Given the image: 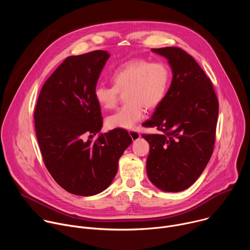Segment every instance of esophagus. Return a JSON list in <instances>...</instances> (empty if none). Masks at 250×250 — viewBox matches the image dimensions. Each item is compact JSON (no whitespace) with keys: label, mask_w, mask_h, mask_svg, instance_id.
<instances>
[{"label":"esophagus","mask_w":250,"mask_h":250,"mask_svg":"<svg viewBox=\"0 0 250 250\" xmlns=\"http://www.w3.org/2000/svg\"><path fill=\"white\" fill-rule=\"evenodd\" d=\"M128 133H129V135H130V137H131V139H132L133 141H134V140H137V139L140 137V133H139V131L136 130V129H131V130L128 131Z\"/></svg>","instance_id":"esophagus-1"}]
</instances>
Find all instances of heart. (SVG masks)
Listing matches in <instances>:
<instances>
[{
	"instance_id": "1",
	"label": "heart",
	"mask_w": 250,
	"mask_h": 250,
	"mask_svg": "<svg viewBox=\"0 0 250 250\" xmlns=\"http://www.w3.org/2000/svg\"><path fill=\"white\" fill-rule=\"evenodd\" d=\"M112 81V86L95 87V100L104 110H112L125 93L126 104L106 118L105 124L109 128L128 129L144 117L145 108L153 110L163 102L171 83V70L163 62L137 58L119 66Z\"/></svg>"
}]
</instances>
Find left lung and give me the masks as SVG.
I'll use <instances>...</instances> for the list:
<instances>
[{"mask_svg": "<svg viewBox=\"0 0 250 250\" xmlns=\"http://www.w3.org/2000/svg\"><path fill=\"white\" fill-rule=\"evenodd\" d=\"M168 59L171 86L146 127L160 134H142L150 146L146 160L149 180L165 192L193 185L213 151L219 101L208 77L196 60L179 47L153 48Z\"/></svg>", "mask_w": 250, "mask_h": 250, "instance_id": "8db88e82", "label": "left lung"}]
</instances>
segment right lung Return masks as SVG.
<instances>
[{
    "label": "right lung",
    "mask_w": 250,
    "mask_h": 250,
    "mask_svg": "<svg viewBox=\"0 0 250 250\" xmlns=\"http://www.w3.org/2000/svg\"><path fill=\"white\" fill-rule=\"evenodd\" d=\"M109 57L104 50L67 57L45 81L34 110L44 165L59 186L78 196L108 188L120 157L132 142L123 128L86 139L103 125L94 89Z\"/></svg>",
    "instance_id": "obj_1"
}]
</instances>
